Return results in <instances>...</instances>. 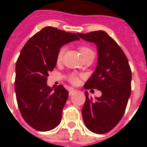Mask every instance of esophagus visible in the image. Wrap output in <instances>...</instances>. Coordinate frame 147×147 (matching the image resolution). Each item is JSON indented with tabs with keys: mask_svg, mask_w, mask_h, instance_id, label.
I'll return each mask as SVG.
<instances>
[{
	"mask_svg": "<svg viewBox=\"0 0 147 147\" xmlns=\"http://www.w3.org/2000/svg\"><path fill=\"white\" fill-rule=\"evenodd\" d=\"M75 92H76V90H74L73 88H71V89L69 90V95H72Z\"/></svg>",
	"mask_w": 147,
	"mask_h": 147,
	"instance_id": "34e87169",
	"label": "esophagus"
}]
</instances>
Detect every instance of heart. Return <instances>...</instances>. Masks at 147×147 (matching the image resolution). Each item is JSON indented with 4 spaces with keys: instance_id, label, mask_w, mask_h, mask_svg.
<instances>
[{
    "instance_id": "heart-1",
    "label": "heart",
    "mask_w": 147,
    "mask_h": 147,
    "mask_svg": "<svg viewBox=\"0 0 147 147\" xmlns=\"http://www.w3.org/2000/svg\"><path fill=\"white\" fill-rule=\"evenodd\" d=\"M65 50H66V48L65 47H61L59 50H58L57 55V62H61L62 58L64 57V53H65ZM80 52H81V54L82 56L84 55L86 53H89V52H92L89 48H86V47H82L80 49ZM69 80L72 83H78V77L76 76V75H71L69 76Z\"/></svg>"
}]
</instances>
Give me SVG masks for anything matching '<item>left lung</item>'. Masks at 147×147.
Segmentation results:
<instances>
[{
  "label": "left lung",
  "instance_id": "1",
  "mask_svg": "<svg viewBox=\"0 0 147 147\" xmlns=\"http://www.w3.org/2000/svg\"><path fill=\"white\" fill-rule=\"evenodd\" d=\"M78 36L97 45L98 64L84 88L97 89L101 97L92 98L85 92L86 102L82 109L84 123L96 134H105L120 122L131 95V71L127 58L117 42L104 30Z\"/></svg>",
  "mask_w": 147,
  "mask_h": 147
}]
</instances>
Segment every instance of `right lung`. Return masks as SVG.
I'll return each mask as SVG.
<instances>
[{"label":"right lung","mask_w":147,"mask_h":147,"mask_svg":"<svg viewBox=\"0 0 147 147\" xmlns=\"http://www.w3.org/2000/svg\"><path fill=\"white\" fill-rule=\"evenodd\" d=\"M80 40L78 34L45 27L30 38L22 49L16 65L15 91L24 120L34 129L47 131L61 123L68 92L62 85H47L49 72L57 64L62 45Z\"/></svg>","instance_id":"right-lung-1"}]
</instances>
